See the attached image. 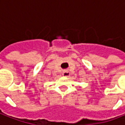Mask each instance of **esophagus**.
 I'll return each mask as SVG.
<instances>
[{
  "mask_svg": "<svg viewBox=\"0 0 125 125\" xmlns=\"http://www.w3.org/2000/svg\"><path fill=\"white\" fill-rule=\"evenodd\" d=\"M62 75L64 77H68L70 75V72L68 70H65L63 73H62Z\"/></svg>",
  "mask_w": 125,
  "mask_h": 125,
  "instance_id": "obj_1",
  "label": "esophagus"
}]
</instances>
